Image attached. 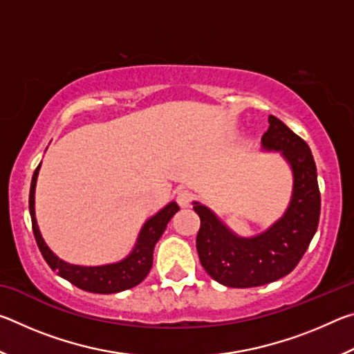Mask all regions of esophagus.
<instances>
[{
	"label": "esophagus",
	"instance_id": "esophagus-1",
	"mask_svg": "<svg viewBox=\"0 0 354 354\" xmlns=\"http://www.w3.org/2000/svg\"><path fill=\"white\" fill-rule=\"evenodd\" d=\"M192 200H194V195L190 194L189 190H179L176 195V201L181 207H189Z\"/></svg>",
	"mask_w": 354,
	"mask_h": 354
}]
</instances>
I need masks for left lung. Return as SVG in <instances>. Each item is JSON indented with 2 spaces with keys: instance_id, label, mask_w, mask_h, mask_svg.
Returning a JSON list of instances; mask_svg holds the SVG:
<instances>
[{
  "instance_id": "left-lung-1",
  "label": "left lung",
  "mask_w": 354,
  "mask_h": 354,
  "mask_svg": "<svg viewBox=\"0 0 354 354\" xmlns=\"http://www.w3.org/2000/svg\"><path fill=\"white\" fill-rule=\"evenodd\" d=\"M268 123L262 145L283 153L295 178L284 217L261 236L241 239L206 206L198 203L194 206L201 221L196 234L201 266L209 277L227 287H257L289 274L306 253L319 226L320 190L313 153L308 143L279 118L270 115Z\"/></svg>"
}]
</instances>
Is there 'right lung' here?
<instances>
[{
    "label": "right lung",
    "instance_id": "1",
    "mask_svg": "<svg viewBox=\"0 0 354 354\" xmlns=\"http://www.w3.org/2000/svg\"><path fill=\"white\" fill-rule=\"evenodd\" d=\"M39 169L40 165L34 171L31 190H29V212H31L32 232L35 242H37L40 253L44 256L48 266L51 267V270H55L59 277L67 279L68 283L80 287V289L93 293H117L140 284L142 281L147 278L149 270H151L153 250L156 242L159 241L160 236H162V232L165 231V227L169 225L173 215L179 211V206L176 203L167 205L162 211L156 214L154 217L149 218L147 223L143 225L133 253H131L127 259L101 267L71 266V263L64 262L59 259L56 254H53L51 250L46 247L44 239L40 236L34 212V190L35 181H37Z\"/></svg>",
    "mask_w": 354,
    "mask_h": 354
}]
</instances>
